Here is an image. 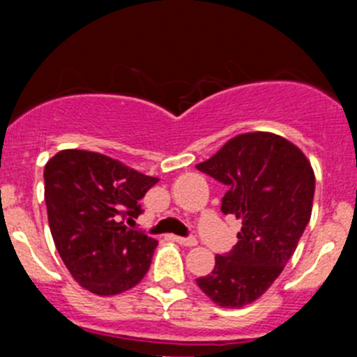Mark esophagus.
I'll return each mask as SVG.
<instances>
[{"label":"esophagus","instance_id":"34e87169","mask_svg":"<svg viewBox=\"0 0 357 357\" xmlns=\"http://www.w3.org/2000/svg\"><path fill=\"white\" fill-rule=\"evenodd\" d=\"M174 240L179 243V245H183V247H195V245H197V240L193 238V236H190V238H183V236H176Z\"/></svg>","mask_w":357,"mask_h":357}]
</instances>
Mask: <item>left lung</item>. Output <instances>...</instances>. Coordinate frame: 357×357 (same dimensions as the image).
I'll return each instance as SVG.
<instances>
[{
	"label": "left lung",
	"instance_id": "left-lung-1",
	"mask_svg": "<svg viewBox=\"0 0 357 357\" xmlns=\"http://www.w3.org/2000/svg\"><path fill=\"white\" fill-rule=\"evenodd\" d=\"M197 169L228 186L221 211L242 219L238 242L215 257L197 285L219 307L240 309L273 285L311 219L314 171L301 149L275 132L235 136Z\"/></svg>",
	"mask_w": 357,
	"mask_h": 357
}]
</instances>
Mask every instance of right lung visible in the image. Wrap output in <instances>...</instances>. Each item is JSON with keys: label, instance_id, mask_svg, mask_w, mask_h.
I'll list each match as a JSON object with an SVG mask.
<instances>
[{"label": "right lung", "instance_id": "right-lung-1", "mask_svg": "<svg viewBox=\"0 0 357 357\" xmlns=\"http://www.w3.org/2000/svg\"><path fill=\"white\" fill-rule=\"evenodd\" d=\"M158 178L109 155L68 149L45 165V200L53 242L72 278L109 297L132 289L152 264L157 240L129 229Z\"/></svg>", "mask_w": 357, "mask_h": 357}]
</instances>
